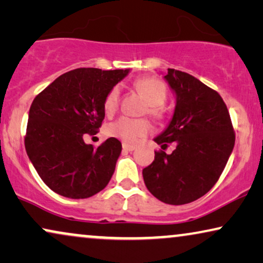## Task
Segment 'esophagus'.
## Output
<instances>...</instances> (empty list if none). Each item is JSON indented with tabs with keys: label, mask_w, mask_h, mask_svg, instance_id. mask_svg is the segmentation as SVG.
<instances>
[{
	"label": "esophagus",
	"mask_w": 263,
	"mask_h": 263,
	"mask_svg": "<svg viewBox=\"0 0 263 263\" xmlns=\"http://www.w3.org/2000/svg\"><path fill=\"white\" fill-rule=\"evenodd\" d=\"M122 149L126 150V152H134L136 149L135 145H129L127 143H122Z\"/></svg>",
	"instance_id": "obj_1"
}]
</instances>
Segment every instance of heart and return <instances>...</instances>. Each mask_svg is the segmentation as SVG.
Listing matches in <instances>:
<instances>
[{
  "label": "heart",
  "instance_id": "1",
  "mask_svg": "<svg viewBox=\"0 0 263 263\" xmlns=\"http://www.w3.org/2000/svg\"><path fill=\"white\" fill-rule=\"evenodd\" d=\"M135 87L148 102L146 111L154 119L163 115V104L167 100V86L160 79L146 77L135 82ZM119 107V89L117 86L108 91L103 100V109L107 115H113ZM150 131V122L146 119H131L121 117L106 127V134L129 144H136Z\"/></svg>",
  "mask_w": 263,
  "mask_h": 263
}]
</instances>
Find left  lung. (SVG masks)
<instances>
[{
	"instance_id": "8db88e82",
	"label": "left lung",
	"mask_w": 263,
	"mask_h": 263,
	"mask_svg": "<svg viewBox=\"0 0 263 263\" xmlns=\"http://www.w3.org/2000/svg\"><path fill=\"white\" fill-rule=\"evenodd\" d=\"M164 78L177 95L168 127L155 138L172 154L155 152L143 170L148 190L161 202L180 205L194 202L214 186L232 153L236 135L221 96L189 73L168 68Z\"/></svg>"
}]
</instances>
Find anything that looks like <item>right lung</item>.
I'll return each mask as SVG.
<instances>
[{
	"label": "right lung",
	"mask_w": 263,
	"mask_h": 263,
	"mask_svg": "<svg viewBox=\"0 0 263 263\" xmlns=\"http://www.w3.org/2000/svg\"><path fill=\"white\" fill-rule=\"evenodd\" d=\"M127 73L76 68L34 97L25 149L41 179L56 194L87 198L109 183L121 153L120 141L110 137L95 148L83 137L97 134L104 119V97Z\"/></svg>",
	"instance_id": "right-lung-1"
}]
</instances>
